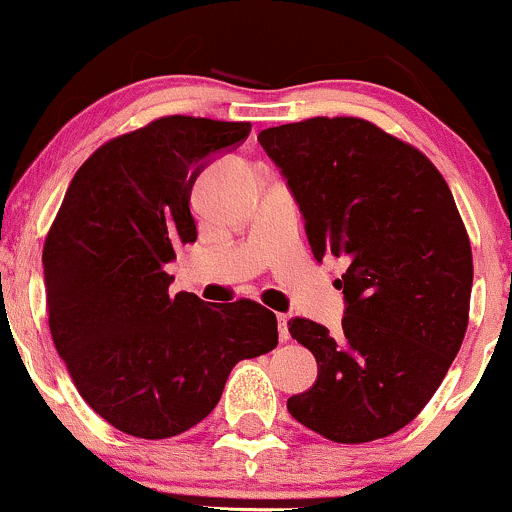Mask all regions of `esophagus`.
Segmentation results:
<instances>
[{
	"instance_id": "obj_1",
	"label": "esophagus",
	"mask_w": 512,
	"mask_h": 512,
	"mask_svg": "<svg viewBox=\"0 0 512 512\" xmlns=\"http://www.w3.org/2000/svg\"><path fill=\"white\" fill-rule=\"evenodd\" d=\"M276 322H279V339L281 342H289V315H276Z\"/></svg>"
}]
</instances>
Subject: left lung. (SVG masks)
Instances as JSON below:
<instances>
[{
	"instance_id": "8db88e82",
	"label": "left lung",
	"mask_w": 512,
	"mask_h": 512,
	"mask_svg": "<svg viewBox=\"0 0 512 512\" xmlns=\"http://www.w3.org/2000/svg\"><path fill=\"white\" fill-rule=\"evenodd\" d=\"M315 260L344 257L342 330L289 322L317 380L289 414L334 443L407 426L443 383L469 320L472 248L448 182L414 146L358 117L262 129Z\"/></svg>"
}]
</instances>
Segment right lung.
<instances>
[{
	"label": "right lung",
	"instance_id": "right-lung-1",
	"mask_svg": "<svg viewBox=\"0 0 512 512\" xmlns=\"http://www.w3.org/2000/svg\"><path fill=\"white\" fill-rule=\"evenodd\" d=\"M250 122L170 115L103 144L76 170L43 248L52 342L76 390L117 431L180 436L219 404L228 373L279 342L260 303L170 296L166 264L195 243L190 195Z\"/></svg>",
	"mask_w": 512,
	"mask_h": 512
}]
</instances>
